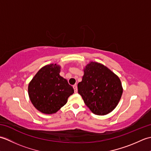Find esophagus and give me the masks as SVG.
I'll return each mask as SVG.
<instances>
[{"label": "esophagus", "instance_id": "obj_1", "mask_svg": "<svg viewBox=\"0 0 151 151\" xmlns=\"http://www.w3.org/2000/svg\"><path fill=\"white\" fill-rule=\"evenodd\" d=\"M73 89H74V91H75V93H77L78 91V89H77V86L76 85H74L73 86Z\"/></svg>", "mask_w": 151, "mask_h": 151}]
</instances>
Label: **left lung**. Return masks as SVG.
Returning a JSON list of instances; mask_svg holds the SVG:
<instances>
[{"label": "left lung", "mask_w": 151, "mask_h": 151, "mask_svg": "<svg viewBox=\"0 0 151 151\" xmlns=\"http://www.w3.org/2000/svg\"><path fill=\"white\" fill-rule=\"evenodd\" d=\"M78 92L86 105L95 115L110 113L120 101L123 88L118 76L108 67L97 62L86 66Z\"/></svg>", "instance_id": "1"}]
</instances>
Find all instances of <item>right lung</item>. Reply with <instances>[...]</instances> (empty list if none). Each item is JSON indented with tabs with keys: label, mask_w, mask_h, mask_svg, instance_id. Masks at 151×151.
Here are the masks:
<instances>
[{
	"label": "right lung",
	"mask_w": 151,
	"mask_h": 151,
	"mask_svg": "<svg viewBox=\"0 0 151 151\" xmlns=\"http://www.w3.org/2000/svg\"><path fill=\"white\" fill-rule=\"evenodd\" d=\"M60 66L50 64L42 67L28 85L32 103L40 111L54 114L63 106L74 89L66 79L60 75Z\"/></svg>",
	"instance_id": "1"
}]
</instances>
